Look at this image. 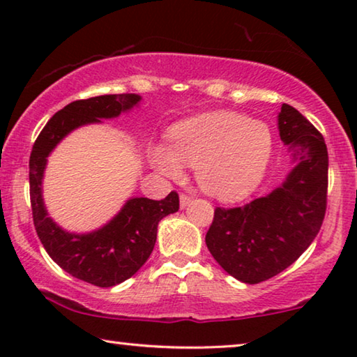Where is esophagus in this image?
Listing matches in <instances>:
<instances>
[{
  "mask_svg": "<svg viewBox=\"0 0 357 357\" xmlns=\"http://www.w3.org/2000/svg\"><path fill=\"white\" fill-rule=\"evenodd\" d=\"M190 202H192V198L187 195V193H181V197H179V206H181V209H184V208L189 206Z\"/></svg>",
  "mask_w": 357,
  "mask_h": 357,
  "instance_id": "34e87169",
  "label": "esophagus"
}]
</instances>
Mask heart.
<instances>
[{
	"instance_id": "heart-1",
	"label": "heart",
	"mask_w": 357,
	"mask_h": 357,
	"mask_svg": "<svg viewBox=\"0 0 357 357\" xmlns=\"http://www.w3.org/2000/svg\"><path fill=\"white\" fill-rule=\"evenodd\" d=\"M170 149L151 151L154 165L179 174L181 164L195 168L197 181L211 195L238 200L261 183L274 151L269 128L234 112H214L174 126Z\"/></svg>"
}]
</instances>
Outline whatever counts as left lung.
Listing matches in <instances>:
<instances>
[{
    "mask_svg": "<svg viewBox=\"0 0 357 357\" xmlns=\"http://www.w3.org/2000/svg\"><path fill=\"white\" fill-rule=\"evenodd\" d=\"M279 132L296 164L283 184L244 206L215 208L206 233L215 261L250 285L280 274L307 250L328 204L329 160L323 135L288 104L279 113Z\"/></svg>",
    "mask_w": 357,
    "mask_h": 357,
    "instance_id": "1",
    "label": "left lung"
}]
</instances>
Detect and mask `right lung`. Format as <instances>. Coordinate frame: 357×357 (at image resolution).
Masks as SVG:
<instances>
[{
	"label": "right lung",
	"mask_w": 357,
	"mask_h": 357,
	"mask_svg": "<svg viewBox=\"0 0 357 357\" xmlns=\"http://www.w3.org/2000/svg\"><path fill=\"white\" fill-rule=\"evenodd\" d=\"M138 94H105L70 102L53 114L34 142L29 155V197L36 233L50 258L66 273L91 285L108 288L130 279L154 249L157 225L179 209V197L170 192L164 200L130 198L113 219L91 233H69L47 214L42 178L47 157L63 138L84 124L116 118L135 107Z\"/></svg>",
	"instance_id": "right-lung-1"
}]
</instances>
